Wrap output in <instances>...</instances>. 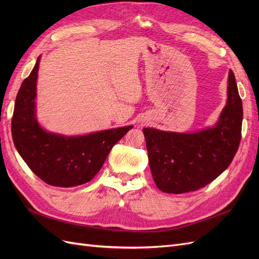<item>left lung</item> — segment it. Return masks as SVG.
I'll return each mask as SVG.
<instances>
[{
    "mask_svg": "<svg viewBox=\"0 0 259 259\" xmlns=\"http://www.w3.org/2000/svg\"><path fill=\"white\" fill-rule=\"evenodd\" d=\"M242 100L229 70L227 103L214 126L193 133L144 128L149 165L156 187L180 194L198 190L227 169L241 140Z\"/></svg>",
    "mask_w": 259,
    "mask_h": 259,
    "instance_id": "1",
    "label": "left lung"
}]
</instances>
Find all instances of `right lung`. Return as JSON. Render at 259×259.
Masks as SVG:
<instances>
[{"label": "right lung", "instance_id": "add662e5", "mask_svg": "<svg viewBox=\"0 0 259 259\" xmlns=\"http://www.w3.org/2000/svg\"><path fill=\"white\" fill-rule=\"evenodd\" d=\"M41 56L22 82L12 119L14 145L43 182L56 187L89 183L100 170L112 147L133 128L123 127L68 136L46 131L36 117V82Z\"/></svg>", "mask_w": 259, "mask_h": 259}]
</instances>
